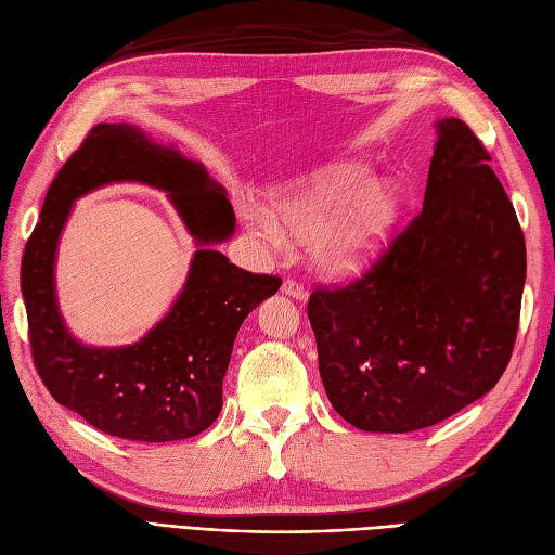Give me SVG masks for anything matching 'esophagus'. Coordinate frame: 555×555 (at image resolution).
Masks as SVG:
<instances>
[{
    "mask_svg": "<svg viewBox=\"0 0 555 555\" xmlns=\"http://www.w3.org/2000/svg\"><path fill=\"white\" fill-rule=\"evenodd\" d=\"M282 294H287V296H292L296 300H306L308 298V292H306L304 284L292 280V278H287V280L282 282Z\"/></svg>",
    "mask_w": 555,
    "mask_h": 555,
    "instance_id": "34e87169",
    "label": "esophagus"
}]
</instances>
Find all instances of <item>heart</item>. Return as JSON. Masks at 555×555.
<instances>
[{"mask_svg": "<svg viewBox=\"0 0 555 555\" xmlns=\"http://www.w3.org/2000/svg\"><path fill=\"white\" fill-rule=\"evenodd\" d=\"M398 208L391 184L371 182V171L361 164H340L308 188L275 198L268 220L259 217L257 227L275 245L284 236L306 238L312 233V255L324 271L354 273L389 243Z\"/></svg>", "mask_w": 555, "mask_h": 555, "instance_id": "obj_1", "label": "heart"}]
</instances>
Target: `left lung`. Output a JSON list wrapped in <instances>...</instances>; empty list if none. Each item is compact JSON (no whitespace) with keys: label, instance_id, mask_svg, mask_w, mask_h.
I'll list each match as a JSON object with an SVG mask.
<instances>
[{"label":"left lung","instance_id":"1","mask_svg":"<svg viewBox=\"0 0 555 555\" xmlns=\"http://www.w3.org/2000/svg\"><path fill=\"white\" fill-rule=\"evenodd\" d=\"M435 127L422 210L365 275L308 300L326 396L361 430L440 424L512 359L524 231L473 129L459 117Z\"/></svg>","mask_w":555,"mask_h":555}]
</instances>
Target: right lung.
Returning a JSON list of instances; mask_svg holds the SVG:
<instances>
[{
	"label": "right lung",
	"instance_id": "right-lung-1",
	"mask_svg": "<svg viewBox=\"0 0 555 555\" xmlns=\"http://www.w3.org/2000/svg\"><path fill=\"white\" fill-rule=\"evenodd\" d=\"M143 181L172 196L199 249L175 308L127 348L80 346L54 298L59 233L76 197L111 181ZM236 215L204 164L159 145L133 125H96L55 176L23 255L21 287L37 373L60 405L113 438L173 442L206 430L222 410V382L238 328L278 275L247 273L210 245Z\"/></svg>",
	"mask_w": 555,
	"mask_h": 555
}]
</instances>
